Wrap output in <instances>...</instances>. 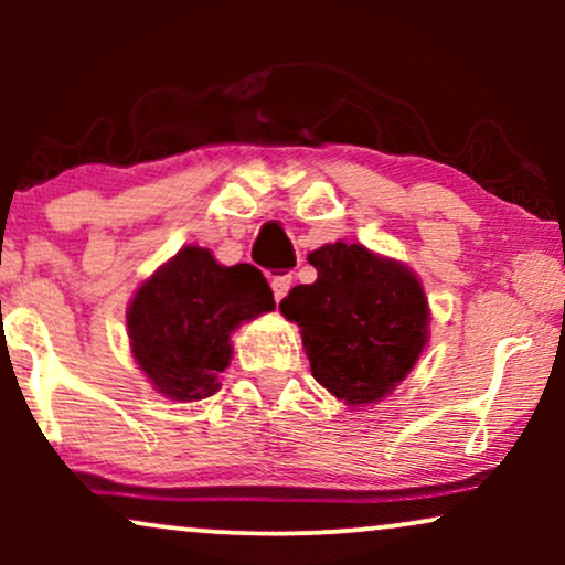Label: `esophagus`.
Returning a JSON list of instances; mask_svg holds the SVG:
<instances>
[{
    "label": "esophagus",
    "mask_w": 565,
    "mask_h": 565,
    "mask_svg": "<svg viewBox=\"0 0 565 565\" xmlns=\"http://www.w3.org/2000/svg\"><path fill=\"white\" fill-rule=\"evenodd\" d=\"M270 287H274L276 302H281L284 297L289 295V289H291V276H276L274 281H270Z\"/></svg>",
    "instance_id": "esophagus-1"
}]
</instances>
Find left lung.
Instances as JSON below:
<instances>
[{
	"instance_id": "8db88e82",
	"label": "left lung",
	"mask_w": 565,
	"mask_h": 565,
	"mask_svg": "<svg viewBox=\"0 0 565 565\" xmlns=\"http://www.w3.org/2000/svg\"><path fill=\"white\" fill-rule=\"evenodd\" d=\"M308 263L319 278L291 289L278 308L300 327L310 372L348 406L382 401L427 345L423 284L364 244H327Z\"/></svg>"
}]
</instances>
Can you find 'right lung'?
<instances>
[{
  "instance_id": "add662e5",
  "label": "right lung",
  "mask_w": 565,
  "mask_h": 565,
  "mask_svg": "<svg viewBox=\"0 0 565 565\" xmlns=\"http://www.w3.org/2000/svg\"><path fill=\"white\" fill-rule=\"evenodd\" d=\"M274 291L252 265H220L210 249L183 246L148 281L127 310L138 366L172 401L210 398L231 364V334L274 310Z\"/></svg>"
}]
</instances>
